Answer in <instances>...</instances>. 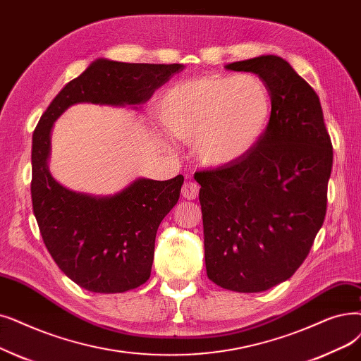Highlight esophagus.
<instances>
[{"label":"esophagus","instance_id":"1","mask_svg":"<svg viewBox=\"0 0 361 361\" xmlns=\"http://www.w3.org/2000/svg\"><path fill=\"white\" fill-rule=\"evenodd\" d=\"M199 184L196 183V181H193V180H187L184 184H183V189H181V195H183V197H185V199H189V200H193V199H196L197 197V195H199Z\"/></svg>","mask_w":361,"mask_h":361}]
</instances>
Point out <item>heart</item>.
<instances>
[{
	"mask_svg": "<svg viewBox=\"0 0 361 361\" xmlns=\"http://www.w3.org/2000/svg\"><path fill=\"white\" fill-rule=\"evenodd\" d=\"M270 91L254 75L207 76L169 88L159 102L164 127L193 143L197 159L223 166L240 159L264 134Z\"/></svg>",
	"mask_w": 361,
	"mask_h": 361,
	"instance_id": "heart-1",
	"label": "heart"
}]
</instances>
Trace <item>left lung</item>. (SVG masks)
Segmentation results:
<instances>
[{"label":"left lung","mask_w":361,"mask_h":361,"mask_svg":"<svg viewBox=\"0 0 361 361\" xmlns=\"http://www.w3.org/2000/svg\"><path fill=\"white\" fill-rule=\"evenodd\" d=\"M270 91L264 134L240 159L199 171L208 279L254 293L300 269L323 226L334 150L319 96L286 60L259 56L226 66Z\"/></svg>","instance_id":"1"}]
</instances>
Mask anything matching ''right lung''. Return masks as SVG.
Returning <instances> with one entry per match:
<instances>
[{
	"mask_svg": "<svg viewBox=\"0 0 361 361\" xmlns=\"http://www.w3.org/2000/svg\"><path fill=\"white\" fill-rule=\"evenodd\" d=\"M183 68L99 59L57 94L34 130L30 195L39 233L59 269L90 292L121 293L146 283L156 231L178 202L184 177L140 178L112 197L71 192L47 166L53 122L75 103H146Z\"/></svg>",
	"mask_w": 361,
	"mask_h": 361,
	"instance_id": "right-lung-1",
	"label": "right lung"
}]
</instances>
